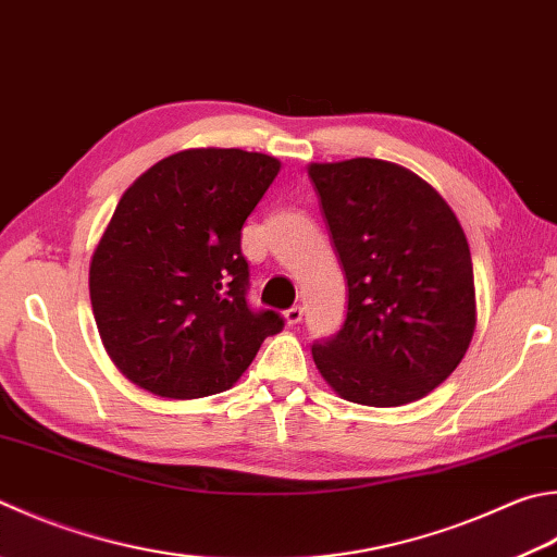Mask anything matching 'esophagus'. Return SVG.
Wrapping results in <instances>:
<instances>
[{
	"mask_svg": "<svg viewBox=\"0 0 557 557\" xmlns=\"http://www.w3.org/2000/svg\"><path fill=\"white\" fill-rule=\"evenodd\" d=\"M283 318H286L288 327H293V324H298L302 320V308L300 306H293V308H288L286 312H283Z\"/></svg>",
	"mask_w": 557,
	"mask_h": 557,
	"instance_id": "esophagus-1",
	"label": "esophagus"
}]
</instances>
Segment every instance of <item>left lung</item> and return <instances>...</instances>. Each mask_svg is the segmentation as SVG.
I'll return each instance as SVG.
<instances>
[{
	"label": "left lung",
	"instance_id": "8db88e82",
	"mask_svg": "<svg viewBox=\"0 0 557 557\" xmlns=\"http://www.w3.org/2000/svg\"><path fill=\"white\" fill-rule=\"evenodd\" d=\"M308 174L349 286L342 330L312 344L314 366L349 403H414L456 371L475 332L463 227L400 164L356 157Z\"/></svg>",
	"mask_w": 557,
	"mask_h": 557
}]
</instances>
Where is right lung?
<instances>
[{"instance_id":"right-lung-1","label":"right lung","mask_w":557,"mask_h":557,"mask_svg":"<svg viewBox=\"0 0 557 557\" xmlns=\"http://www.w3.org/2000/svg\"><path fill=\"white\" fill-rule=\"evenodd\" d=\"M281 162L237 148L164 157L121 196L89 264L103 349L131 383L174 400L223 393L283 330L247 302L239 237Z\"/></svg>"}]
</instances>
